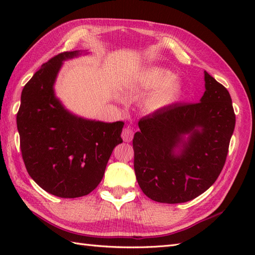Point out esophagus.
I'll list each match as a JSON object with an SVG mask.
<instances>
[{"label": "esophagus", "instance_id": "obj_1", "mask_svg": "<svg viewBox=\"0 0 255 255\" xmlns=\"http://www.w3.org/2000/svg\"><path fill=\"white\" fill-rule=\"evenodd\" d=\"M122 137L124 139V141L126 142H130L132 140V137H133V130L131 128L129 127H126L123 129V132H122Z\"/></svg>", "mask_w": 255, "mask_h": 255}]
</instances>
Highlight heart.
<instances>
[{
	"label": "heart",
	"mask_w": 255,
	"mask_h": 255,
	"mask_svg": "<svg viewBox=\"0 0 255 255\" xmlns=\"http://www.w3.org/2000/svg\"><path fill=\"white\" fill-rule=\"evenodd\" d=\"M136 81L143 90H153L143 102L145 110L151 113L160 112L175 104L183 94V82L173 77V73L165 68H145L138 73Z\"/></svg>",
	"instance_id": "heart-1"
}]
</instances>
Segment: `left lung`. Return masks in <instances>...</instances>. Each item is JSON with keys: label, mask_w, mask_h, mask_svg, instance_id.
<instances>
[{"label": "left lung", "mask_w": 255, "mask_h": 255, "mask_svg": "<svg viewBox=\"0 0 255 255\" xmlns=\"http://www.w3.org/2000/svg\"><path fill=\"white\" fill-rule=\"evenodd\" d=\"M196 104L171 105L139 121L133 167L140 188L154 202L185 203L207 191L225 165L236 115L229 92L204 72Z\"/></svg>", "instance_id": "1"}]
</instances>
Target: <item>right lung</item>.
<instances>
[{"mask_svg": "<svg viewBox=\"0 0 255 255\" xmlns=\"http://www.w3.org/2000/svg\"><path fill=\"white\" fill-rule=\"evenodd\" d=\"M86 55L59 53L32 75L20 96L17 129L27 172L38 185L62 198L85 196L102 181L114 148L123 142L124 122L74 115L55 93L63 61Z\"/></svg>", "mask_w": 255, "mask_h": 255, "instance_id": "right-lung-1", "label": "right lung"}]
</instances>
